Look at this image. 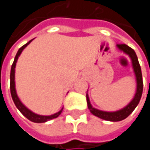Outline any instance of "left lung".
I'll return each instance as SVG.
<instances>
[{
    "instance_id": "obj_1",
    "label": "left lung",
    "mask_w": 150,
    "mask_h": 150,
    "mask_svg": "<svg viewBox=\"0 0 150 150\" xmlns=\"http://www.w3.org/2000/svg\"><path fill=\"white\" fill-rule=\"evenodd\" d=\"M117 47L119 49H121L122 51H123L125 54H129V57L131 58L134 72H135V77H136V82H137V88H136L135 97L133 98V100L129 104L127 105L125 108H123L122 109L115 111V112H106V111H102V110H99V109L93 108L90 104L88 94L86 96H87L88 108H89L90 112L94 115H96L101 119H103L106 121H110V122H119V121H122V120L127 118L134 111V109L139 103L141 97H142V89H143L142 70H141V67H140V64H139V62H138V59H137V56L135 54L134 49H132L130 47H129L126 44H117Z\"/></svg>"
}]
</instances>
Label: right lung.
Returning a JSON list of instances; mask_svg holds the SVG:
<instances>
[{
    "label": "right lung",
    "mask_w": 150,
    "mask_h": 150,
    "mask_svg": "<svg viewBox=\"0 0 150 150\" xmlns=\"http://www.w3.org/2000/svg\"><path fill=\"white\" fill-rule=\"evenodd\" d=\"M32 42L29 41L28 43H26L25 45H23L17 52L16 55L15 57V61L12 64V67H11V72H10V92H11V96H12V99L15 103L16 108L20 110V112L26 117L28 118V120H30L31 122H37V123H41V122H45L47 121H49V120H52V119H54L56 117H58L61 113L62 112V109L63 108L56 114H54L52 115H36L35 113H33L32 111H30L29 109H28L24 105L22 104L21 103V101L19 100L18 96H17V94H16V91H15V65H16V62L18 60V57L19 55L21 54V53L22 52V50L28 45L30 42Z\"/></svg>",
    "instance_id": "1"
}]
</instances>
